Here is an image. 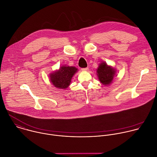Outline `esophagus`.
Here are the masks:
<instances>
[{
    "instance_id": "esophagus-1",
    "label": "esophagus",
    "mask_w": 157,
    "mask_h": 157,
    "mask_svg": "<svg viewBox=\"0 0 157 157\" xmlns=\"http://www.w3.org/2000/svg\"><path fill=\"white\" fill-rule=\"evenodd\" d=\"M82 71H88L89 70V68H82L81 69Z\"/></svg>"
}]
</instances>
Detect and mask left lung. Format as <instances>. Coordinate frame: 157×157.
<instances>
[{
	"mask_svg": "<svg viewBox=\"0 0 157 157\" xmlns=\"http://www.w3.org/2000/svg\"><path fill=\"white\" fill-rule=\"evenodd\" d=\"M96 71L98 80L104 86L110 85L114 78L117 76V70L105 62H101L98 65Z\"/></svg>",
	"mask_w": 157,
	"mask_h": 157,
	"instance_id": "8db88e82",
	"label": "left lung"
}]
</instances>
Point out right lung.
<instances>
[{
  "label": "right lung",
  "mask_w": 157,
  "mask_h": 157,
  "mask_svg": "<svg viewBox=\"0 0 157 157\" xmlns=\"http://www.w3.org/2000/svg\"><path fill=\"white\" fill-rule=\"evenodd\" d=\"M78 71V68L75 67L63 65L59 70L49 74L50 81L54 87L65 89L70 85L72 78Z\"/></svg>",
  "instance_id": "obj_1"
}]
</instances>
